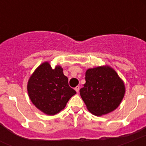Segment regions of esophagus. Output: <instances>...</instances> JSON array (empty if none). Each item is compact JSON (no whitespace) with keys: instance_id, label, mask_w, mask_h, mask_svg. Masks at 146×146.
<instances>
[{"instance_id":"esophagus-1","label":"esophagus","mask_w":146,"mask_h":146,"mask_svg":"<svg viewBox=\"0 0 146 146\" xmlns=\"http://www.w3.org/2000/svg\"><path fill=\"white\" fill-rule=\"evenodd\" d=\"M80 87L79 86H77L76 87L75 90L76 91V92H79V91H80Z\"/></svg>"}]
</instances>
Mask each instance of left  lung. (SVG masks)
<instances>
[{"label":"left lung","instance_id":"left-lung-1","mask_svg":"<svg viewBox=\"0 0 146 146\" xmlns=\"http://www.w3.org/2000/svg\"><path fill=\"white\" fill-rule=\"evenodd\" d=\"M86 83L80 93L89 112L102 116L114 111L123 98L125 86L111 66L88 69Z\"/></svg>","mask_w":146,"mask_h":146}]
</instances>
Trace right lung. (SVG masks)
I'll return each instance as SVG.
<instances>
[{
  "label": "right lung",
  "instance_id": "right-lung-1",
  "mask_svg": "<svg viewBox=\"0 0 146 146\" xmlns=\"http://www.w3.org/2000/svg\"><path fill=\"white\" fill-rule=\"evenodd\" d=\"M27 91L33 104L48 115L59 113L76 93L69 86L68 78L61 66L52 69L48 62H44L34 71L28 81Z\"/></svg>",
  "mask_w": 146,
  "mask_h": 146
}]
</instances>
